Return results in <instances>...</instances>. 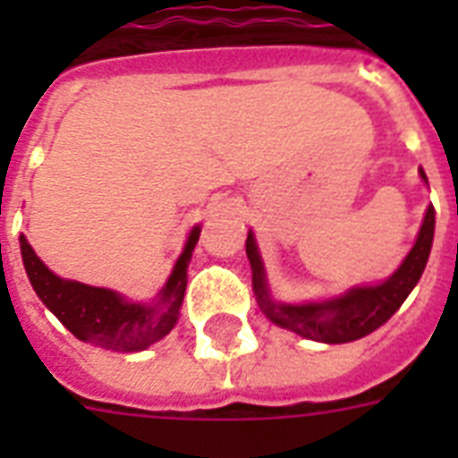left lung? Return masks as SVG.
Here are the masks:
<instances>
[{
  "label": "left lung",
  "instance_id": "obj_1",
  "mask_svg": "<svg viewBox=\"0 0 458 458\" xmlns=\"http://www.w3.org/2000/svg\"><path fill=\"white\" fill-rule=\"evenodd\" d=\"M423 182H428L426 171L419 168ZM435 235V208L428 207L419 235L411 251L406 254L399 268L390 278L380 280L376 285L349 287L347 293L320 301H278L271 294L266 266L259 251L257 237L250 230L247 235V259L251 266V287L259 301V309L276 326L285 327L290 333L301 335L306 340L326 342V344H344L359 337H366L373 330L387 323L394 316L399 306L411 294L416 283L426 271L428 257L433 250Z\"/></svg>",
  "mask_w": 458,
  "mask_h": 458
}]
</instances>
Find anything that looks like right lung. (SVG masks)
<instances>
[{
	"label": "right lung",
	"instance_id": "add662e5",
	"mask_svg": "<svg viewBox=\"0 0 458 458\" xmlns=\"http://www.w3.org/2000/svg\"><path fill=\"white\" fill-rule=\"evenodd\" d=\"M199 233L201 225L190 230L171 276L152 301H131L109 287L85 285L78 280L61 278L47 268L25 235L18 237V242H21L25 273L35 294L78 340L109 352L132 354L164 340L178 323L187 287V266Z\"/></svg>",
	"mask_w": 458,
	"mask_h": 458
}]
</instances>
